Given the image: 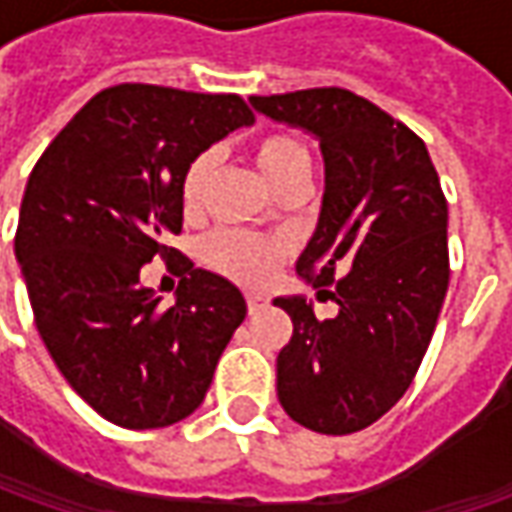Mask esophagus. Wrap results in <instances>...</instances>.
<instances>
[{
    "instance_id": "1",
    "label": "esophagus",
    "mask_w": 512,
    "mask_h": 512,
    "mask_svg": "<svg viewBox=\"0 0 512 512\" xmlns=\"http://www.w3.org/2000/svg\"><path fill=\"white\" fill-rule=\"evenodd\" d=\"M265 307H267L265 296H256V293H250V296H247V313H250V316H253V313H262Z\"/></svg>"
}]
</instances>
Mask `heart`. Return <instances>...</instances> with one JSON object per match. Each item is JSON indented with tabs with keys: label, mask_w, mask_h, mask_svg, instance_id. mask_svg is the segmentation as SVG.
I'll use <instances>...</instances> for the list:
<instances>
[{
	"label": "heart",
	"mask_w": 512,
	"mask_h": 512,
	"mask_svg": "<svg viewBox=\"0 0 512 512\" xmlns=\"http://www.w3.org/2000/svg\"><path fill=\"white\" fill-rule=\"evenodd\" d=\"M250 156L265 173V179L276 190H282L287 182L310 176V153L290 133L273 130L262 133L250 142ZM213 170L210 153H196L179 176V202L185 213H196L205 199L207 179ZM287 256V245L282 239H267L245 230H216L205 242V262L216 273L247 287L265 285L273 276V270L282 265Z\"/></svg>",
	"instance_id": "b5f03b06"
}]
</instances>
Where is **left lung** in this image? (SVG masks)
I'll return each instance as SVG.
<instances>
[{
	"label": "left lung",
	"instance_id": "8db88e82",
	"mask_svg": "<svg viewBox=\"0 0 512 512\" xmlns=\"http://www.w3.org/2000/svg\"><path fill=\"white\" fill-rule=\"evenodd\" d=\"M250 105L313 133L325 156L319 225L296 270L339 313L316 319L302 296L273 302L293 322L276 359L279 402L307 430L356 433L402 399L439 322L450 282L439 173L413 130L350 90L250 96Z\"/></svg>",
	"mask_w": 512,
	"mask_h": 512
}]
</instances>
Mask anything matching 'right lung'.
Returning <instances> with one entry per match:
<instances>
[{
	"label": "right lung",
	"instance_id": "obj_1",
	"mask_svg": "<svg viewBox=\"0 0 512 512\" xmlns=\"http://www.w3.org/2000/svg\"><path fill=\"white\" fill-rule=\"evenodd\" d=\"M250 122L236 93L113 85L30 170L13 250L33 322L70 387L119 427L190 416L245 322L239 287L165 242L182 230V168ZM153 258L183 276L176 306L138 285Z\"/></svg>",
	"mask_w": 512,
	"mask_h": 512
}]
</instances>
